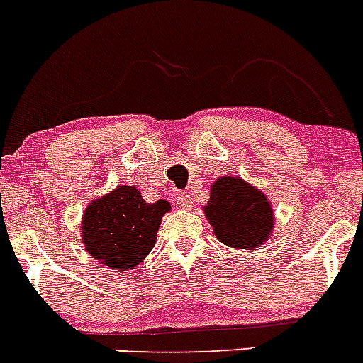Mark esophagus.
<instances>
[{"label": "esophagus", "instance_id": "1", "mask_svg": "<svg viewBox=\"0 0 363 363\" xmlns=\"http://www.w3.org/2000/svg\"><path fill=\"white\" fill-rule=\"evenodd\" d=\"M175 201H177L179 208L191 209V199H189V193L188 191H179L177 197H175Z\"/></svg>", "mask_w": 363, "mask_h": 363}]
</instances>
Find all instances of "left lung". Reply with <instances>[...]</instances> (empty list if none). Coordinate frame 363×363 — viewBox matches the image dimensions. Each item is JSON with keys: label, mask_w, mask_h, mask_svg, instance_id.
Here are the masks:
<instances>
[{"label": "left lung", "mask_w": 363, "mask_h": 363, "mask_svg": "<svg viewBox=\"0 0 363 363\" xmlns=\"http://www.w3.org/2000/svg\"><path fill=\"white\" fill-rule=\"evenodd\" d=\"M202 209L218 242L231 249H258L274 233L276 218L269 197L238 175L216 179Z\"/></svg>", "instance_id": "obj_1"}]
</instances>
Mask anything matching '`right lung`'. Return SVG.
<instances>
[{
    "label": "right lung",
    "instance_id": "obj_1",
    "mask_svg": "<svg viewBox=\"0 0 363 363\" xmlns=\"http://www.w3.org/2000/svg\"><path fill=\"white\" fill-rule=\"evenodd\" d=\"M170 209L168 201L145 202L135 186H118L87 204L80 223L84 247L114 272L135 269L154 249L162 216Z\"/></svg>",
    "mask_w": 363,
    "mask_h": 363
}]
</instances>
